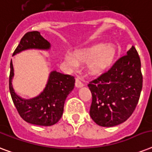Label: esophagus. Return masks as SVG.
I'll return each mask as SVG.
<instances>
[{"instance_id": "esophagus-1", "label": "esophagus", "mask_w": 152, "mask_h": 152, "mask_svg": "<svg viewBox=\"0 0 152 152\" xmlns=\"http://www.w3.org/2000/svg\"><path fill=\"white\" fill-rule=\"evenodd\" d=\"M75 84H76V88H82L83 86V83H82V81L80 80V78L76 79V83H75Z\"/></svg>"}]
</instances>
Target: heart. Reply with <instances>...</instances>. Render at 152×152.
<instances>
[{"mask_svg": "<svg viewBox=\"0 0 152 152\" xmlns=\"http://www.w3.org/2000/svg\"><path fill=\"white\" fill-rule=\"evenodd\" d=\"M117 55L116 47L112 44H97L89 48L74 52L73 57L67 55L64 61L70 66L76 68L79 64L87 63L91 73H99L113 64Z\"/></svg>", "mask_w": 152, "mask_h": 152, "instance_id": "heart-1", "label": "heart"}]
</instances>
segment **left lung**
<instances>
[{"label":"left lung","instance_id":"left-lung-1","mask_svg":"<svg viewBox=\"0 0 152 152\" xmlns=\"http://www.w3.org/2000/svg\"><path fill=\"white\" fill-rule=\"evenodd\" d=\"M142 86L140 59L132 46L108 71L88 83L92 95L91 118L103 127L123 123L135 110Z\"/></svg>","mask_w":152,"mask_h":152}]
</instances>
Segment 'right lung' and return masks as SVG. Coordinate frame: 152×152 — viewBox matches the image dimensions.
Here are the masks:
<instances>
[{
    "instance_id": "obj_1",
    "label": "right lung",
    "mask_w": 152,
    "mask_h": 152,
    "mask_svg": "<svg viewBox=\"0 0 152 152\" xmlns=\"http://www.w3.org/2000/svg\"><path fill=\"white\" fill-rule=\"evenodd\" d=\"M50 46V43L39 31L27 32L21 39L12 56L30 49L47 50ZM14 69L11 60L9 90L13 103L20 117L32 125L50 126L56 124L63 114L67 96L73 90L74 76L57 71L51 72L43 91L30 99H25L16 95L12 83Z\"/></svg>"
}]
</instances>
